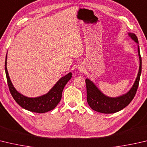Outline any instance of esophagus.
Here are the masks:
<instances>
[{"mask_svg":"<svg viewBox=\"0 0 147 147\" xmlns=\"http://www.w3.org/2000/svg\"><path fill=\"white\" fill-rule=\"evenodd\" d=\"M79 70H80V71H83V69H79Z\"/></svg>","mask_w":147,"mask_h":147,"instance_id":"obj_1","label":"esophagus"}]
</instances>
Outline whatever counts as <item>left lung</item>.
<instances>
[{"label":"left lung","mask_w":147,"mask_h":147,"mask_svg":"<svg viewBox=\"0 0 147 147\" xmlns=\"http://www.w3.org/2000/svg\"><path fill=\"white\" fill-rule=\"evenodd\" d=\"M129 36L132 40L138 44V53L140 60V67L134 84L127 92L117 97H110L101 91L95 84L90 80L86 78L87 101L92 110L104 114H113L124 109L131 102L137 91L141 73V58L139 42L134 33H129Z\"/></svg>","instance_id":"left-lung-1"}]
</instances>
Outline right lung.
Returning a JSON list of instances; mask_svg holds the SVG:
<instances>
[{
  "mask_svg": "<svg viewBox=\"0 0 147 147\" xmlns=\"http://www.w3.org/2000/svg\"><path fill=\"white\" fill-rule=\"evenodd\" d=\"M7 53H6L5 61V71L9 91L16 102L21 107L33 113H45L54 109L61 100L63 88L71 78L72 73H69L58 80L54 86L46 94L38 97H28L18 92L11 81L7 69Z\"/></svg>",
  "mask_w": 147,
  "mask_h": 147,
  "instance_id": "1",
  "label": "right lung"
}]
</instances>
